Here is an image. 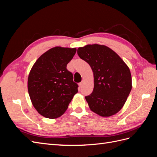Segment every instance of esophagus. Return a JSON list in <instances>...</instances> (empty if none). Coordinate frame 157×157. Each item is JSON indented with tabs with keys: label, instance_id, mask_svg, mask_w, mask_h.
<instances>
[{
	"label": "esophagus",
	"instance_id": "obj_1",
	"mask_svg": "<svg viewBox=\"0 0 157 157\" xmlns=\"http://www.w3.org/2000/svg\"><path fill=\"white\" fill-rule=\"evenodd\" d=\"M83 84H84V82H83V81H82L81 82H80V83L78 84V86H79V87H80V88H81V87L83 86Z\"/></svg>",
	"mask_w": 157,
	"mask_h": 157
}]
</instances>
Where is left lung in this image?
<instances>
[{"label":"left lung","mask_w":157,"mask_h":157,"mask_svg":"<svg viewBox=\"0 0 157 157\" xmlns=\"http://www.w3.org/2000/svg\"><path fill=\"white\" fill-rule=\"evenodd\" d=\"M77 54L93 71V92L85 97L90 110L103 117L115 115L124 106L132 90L129 67L115 52L105 45L80 47Z\"/></svg>","instance_id":"left-lung-1"}]
</instances>
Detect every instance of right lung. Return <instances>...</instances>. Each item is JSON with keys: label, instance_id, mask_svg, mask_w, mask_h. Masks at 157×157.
I'll return each mask as SVG.
<instances>
[{"label": "right lung", "instance_id": "add662e5", "mask_svg": "<svg viewBox=\"0 0 157 157\" xmlns=\"http://www.w3.org/2000/svg\"><path fill=\"white\" fill-rule=\"evenodd\" d=\"M76 51L75 48L56 46L42 54L33 65L28 92L33 107L42 116L51 119L59 117L78 92L73 74L66 68Z\"/></svg>", "mask_w": 157, "mask_h": 157}]
</instances>
